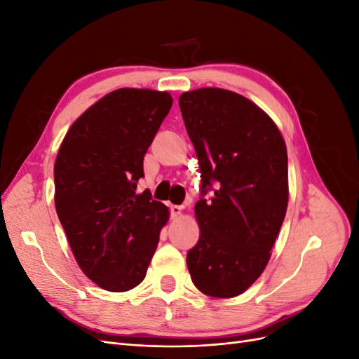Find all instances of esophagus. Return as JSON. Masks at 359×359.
I'll list each match as a JSON object with an SVG mask.
<instances>
[{
	"label": "esophagus",
	"mask_w": 359,
	"mask_h": 359,
	"mask_svg": "<svg viewBox=\"0 0 359 359\" xmlns=\"http://www.w3.org/2000/svg\"><path fill=\"white\" fill-rule=\"evenodd\" d=\"M169 210H170V215L172 217H178L181 214V211H182V206H180V205H170Z\"/></svg>",
	"instance_id": "obj_1"
}]
</instances>
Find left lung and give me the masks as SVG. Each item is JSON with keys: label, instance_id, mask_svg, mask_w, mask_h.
<instances>
[{"label": "left lung", "instance_id": "1", "mask_svg": "<svg viewBox=\"0 0 359 359\" xmlns=\"http://www.w3.org/2000/svg\"><path fill=\"white\" fill-rule=\"evenodd\" d=\"M180 109L201 168V235L187 253L189 273L205 295L232 298L264 273L283 224L286 144L273 119L232 91L184 93Z\"/></svg>", "mask_w": 359, "mask_h": 359}]
</instances>
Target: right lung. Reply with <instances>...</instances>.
<instances>
[{
	"label": "right lung",
	"mask_w": 359,
	"mask_h": 359,
	"mask_svg": "<svg viewBox=\"0 0 359 359\" xmlns=\"http://www.w3.org/2000/svg\"><path fill=\"white\" fill-rule=\"evenodd\" d=\"M169 93L121 88L83 112L60 147L55 208L83 274L109 292L145 278L169 211L136 193L144 157L172 107Z\"/></svg>",
	"instance_id": "obj_1"
}]
</instances>
